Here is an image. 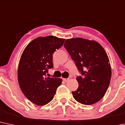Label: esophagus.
Listing matches in <instances>:
<instances>
[{
  "instance_id": "esophagus-1",
  "label": "esophagus",
  "mask_w": 125,
  "mask_h": 125,
  "mask_svg": "<svg viewBox=\"0 0 125 125\" xmlns=\"http://www.w3.org/2000/svg\"><path fill=\"white\" fill-rule=\"evenodd\" d=\"M63 81H65L66 83V82H68L69 79V78H63Z\"/></svg>"
}]
</instances>
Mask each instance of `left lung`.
Here are the masks:
<instances>
[{"label":"left lung","instance_id":"1","mask_svg":"<svg viewBox=\"0 0 125 125\" xmlns=\"http://www.w3.org/2000/svg\"><path fill=\"white\" fill-rule=\"evenodd\" d=\"M64 46L83 75L76 78L73 98L83 104H95L105 95L112 77L106 52L98 42L83 38L67 39Z\"/></svg>","mask_w":125,"mask_h":125}]
</instances>
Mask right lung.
<instances>
[{
  "instance_id": "obj_1",
  "label": "right lung",
  "mask_w": 125,
  "mask_h": 125,
  "mask_svg": "<svg viewBox=\"0 0 125 125\" xmlns=\"http://www.w3.org/2000/svg\"><path fill=\"white\" fill-rule=\"evenodd\" d=\"M65 39L55 36L39 37L24 49L18 68V79L25 96L37 105L47 104L53 100L62 84L61 78L46 77L53 67V53L63 44Z\"/></svg>"
}]
</instances>
